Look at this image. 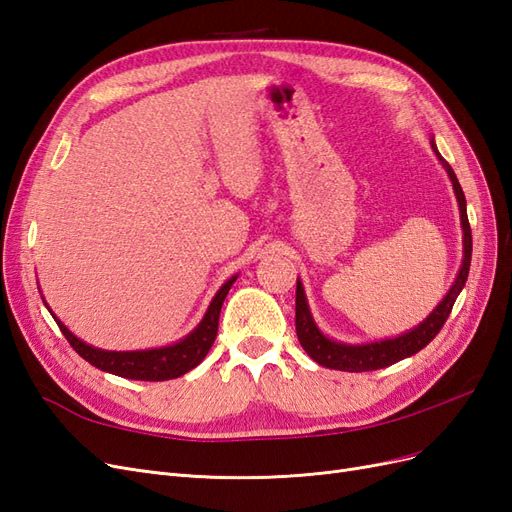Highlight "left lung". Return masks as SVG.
<instances>
[{
  "mask_svg": "<svg viewBox=\"0 0 512 512\" xmlns=\"http://www.w3.org/2000/svg\"><path fill=\"white\" fill-rule=\"evenodd\" d=\"M431 149L436 151L438 160L442 162L448 179L453 181V190L459 203V213H461V228H463V262L461 269L457 273V280L451 286V290L446 292V297L440 301V305L433 309V312L414 327L412 331L393 337V339H382V342H369V344H342L335 342V339H329L324 335L318 324L312 318V312H309V305L305 299V290L303 284L297 277V316H294V324H297V337L303 346V350L312 356V359L329 369H339V371H374L389 367L401 359H408V356L416 354L418 350H423L433 337L440 333L444 327V322L451 314V309L459 297V292L466 286L468 273H470V260H472V230L468 222V211H466V196H463L461 185L457 181L455 170L451 168L436 147V143L431 141Z\"/></svg>",
  "mask_w": 512,
  "mask_h": 512,
  "instance_id": "left-lung-1",
  "label": "left lung"
}]
</instances>
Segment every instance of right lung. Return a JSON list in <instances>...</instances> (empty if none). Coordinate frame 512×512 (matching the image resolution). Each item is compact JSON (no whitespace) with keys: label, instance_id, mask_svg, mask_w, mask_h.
Listing matches in <instances>:
<instances>
[{"label":"right lung","instance_id":"obj_1","mask_svg":"<svg viewBox=\"0 0 512 512\" xmlns=\"http://www.w3.org/2000/svg\"><path fill=\"white\" fill-rule=\"evenodd\" d=\"M235 280H237V275H232L230 280L224 282V286L215 292V297L209 303L203 320H200V324L190 335H185L181 342H177L173 346H164V348L132 350V352H113V350L94 348V346L81 342L76 335H72L66 324L61 322L51 312V309L49 312L53 314L61 333L66 335L70 346L94 367L108 371V374L128 378V380H147V382L173 380V378L188 374L190 369L203 363V359L215 342V335H218L222 303L226 299L230 286L235 284Z\"/></svg>","mask_w":512,"mask_h":512}]
</instances>
